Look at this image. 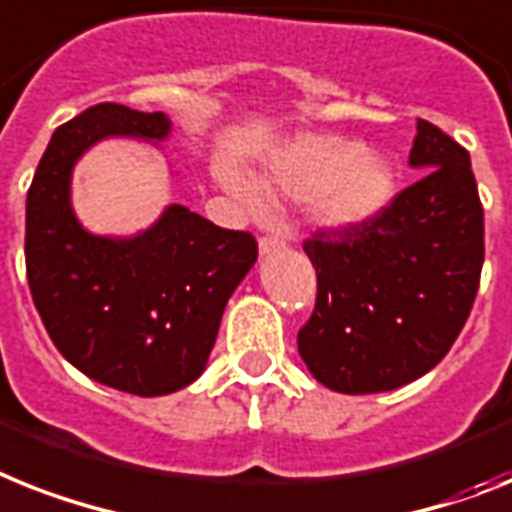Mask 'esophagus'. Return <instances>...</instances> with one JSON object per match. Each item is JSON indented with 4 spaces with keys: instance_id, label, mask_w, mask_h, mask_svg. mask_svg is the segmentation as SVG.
<instances>
[{
    "instance_id": "34e87169",
    "label": "esophagus",
    "mask_w": 512,
    "mask_h": 512,
    "mask_svg": "<svg viewBox=\"0 0 512 512\" xmlns=\"http://www.w3.org/2000/svg\"><path fill=\"white\" fill-rule=\"evenodd\" d=\"M282 246H285V243H282L280 238H272V235H269V238L259 240V253H261V256H269V253L280 251Z\"/></svg>"
}]
</instances>
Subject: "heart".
I'll list each match as a JSON object with an SVG mask.
<instances>
[{
	"mask_svg": "<svg viewBox=\"0 0 512 512\" xmlns=\"http://www.w3.org/2000/svg\"><path fill=\"white\" fill-rule=\"evenodd\" d=\"M217 180L251 217L269 214V196H285L308 204L311 222L332 235L371 225L398 190L390 159L337 135H301L285 143L266 159L256 180L232 164H219Z\"/></svg>",
	"mask_w": 512,
	"mask_h": 512,
	"instance_id": "heart-1",
	"label": "heart"
}]
</instances>
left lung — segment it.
<instances>
[{"instance_id":"8db88e82","label":"left lung","mask_w":512,"mask_h":512,"mask_svg":"<svg viewBox=\"0 0 512 512\" xmlns=\"http://www.w3.org/2000/svg\"><path fill=\"white\" fill-rule=\"evenodd\" d=\"M411 149L421 180L371 225L306 253L319 295L298 353L316 382L345 395L398 390L432 371L466 324L484 264V209L471 156L418 120Z\"/></svg>"}]
</instances>
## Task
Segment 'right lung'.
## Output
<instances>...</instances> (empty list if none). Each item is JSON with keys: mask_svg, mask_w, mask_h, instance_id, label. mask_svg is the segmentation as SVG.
I'll return each instance as SVG.
<instances>
[{"mask_svg": "<svg viewBox=\"0 0 512 512\" xmlns=\"http://www.w3.org/2000/svg\"><path fill=\"white\" fill-rule=\"evenodd\" d=\"M164 112L96 104L54 130L25 201V269L59 353L94 382L156 398L196 382L235 287L256 264L248 232L222 230L183 204L146 230L96 235L73 209L75 164L96 143L162 149Z\"/></svg>", "mask_w": 512, "mask_h": 512, "instance_id": "1", "label": "right lung"}]
</instances>
